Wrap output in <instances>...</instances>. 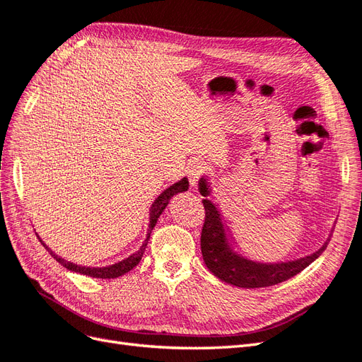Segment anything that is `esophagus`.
<instances>
[{"instance_id": "1", "label": "esophagus", "mask_w": 362, "mask_h": 362, "mask_svg": "<svg viewBox=\"0 0 362 362\" xmlns=\"http://www.w3.org/2000/svg\"><path fill=\"white\" fill-rule=\"evenodd\" d=\"M205 169H206V166L202 163V161H194V163H192V166L189 169V180H190L192 185L197 184L199 178H201L205 173Z\"/></svg>"}]
</instances>
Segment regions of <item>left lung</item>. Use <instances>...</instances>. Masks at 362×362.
<instances>
[{
	"mask_svg": "<svg viewBox=\"0 0 362 362\" xmlns=\"http://www.w3.org/2000/svg\"><path fill=\"white\" fill-rule=\"evenodd\" d=\"M199 190L202 196H208L209 193L204 178L199 182ZM202 202L205 208V221L201 233V250L205 265L216 277L229 284L238 286V288H267V286L286 281L307 268L327 247L325 244L311 256L292 262L272 265L257 264V262L244 259L230 250L217 208L208 199H204Z\"/></svg>",
	"mask_w": 362,
	"mask_h": 362,
	"instance_id": "1",
	"label": "left lung"
}]
</instances>
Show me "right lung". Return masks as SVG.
Wrapping results in <instances>:
<instances>
[{
  "instance_id": "add662e5",
  "label": "right lung",
  "mask_w": 362,
  "mask_h": 362,
  "mask_svg": "<svg viewBox=\"0 0 362 362\" xmlns=\"http://www.w3.org/2000/svg\"><path fill=\"white\" fill-rule=\"evenodd\" d=\"M187 189H189V181H187V178H182L181 181L175 182L173 185H170L169 189H166L163 193H161L157 199L156 202L153 204L151 206V213H149V229H148V235H146V240L145 243L142 244L141 250L136 252L134 255H132L130 257L124 259L122 262H118V264L115 265H110V267H105V268H88V267H79V265H74L71 264V262H67L64 259H61L59 256H57L51 248H49L42 240L40 243L45 245L46 250L51 253V256L58 262V264H61L64 268L70 269V271H74V272H79V274H83V276H90V277H94V279H117L119 276H122V274L129 272L130 269H133L136 265L139 264L142 256H144V252L146 248V244H148V240H149V235H151V230L154 229L156 223L160 217V214L163 213V209L168 206L170 197L173 194H177L180 192H185Z\"/></svg>"
}]
</instances>
